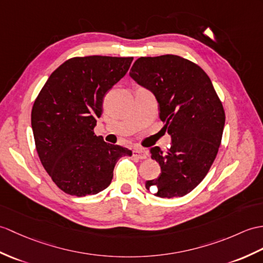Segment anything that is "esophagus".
Returning <instances> with one entry per match:
<instances>
[{
    "label": "esophagus",
    "instance_id": "esophagus-1",
    "mask_svg": "<svg viewBox=\"0 0 263 263\" xmlns=\"http://www.w3.org/2000/svg\"><path fill=\"white\" fill-rule=\"evenodd\" d=\"M132 154H133L134 158H138V159H141V160L146 159V157H148V152H146V150L141 149V148L134 149L132 151Z\"/></svg>",
    "mask_w": 263,
    "mask_h": 263
}]
</instances>
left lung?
<instances>
[{
    "label": "left lung",
    "instance_id": "8db88e82",
    "mask_svg": "<svg viewBox=\"0 0 263 263\" xmlns=\"http://www.w3.org/2000/svg\"><path fill=\"white\" fill-rule=\"evenodd\" d=\"M130 76L155 95L163 129L172 137L166 154L159 146L150 149L161 174L145 188L161 198L185 196L216 158L225 124L222 103L206 72L175 54L139 58Z\"/></svg>",
    "mask_w": 263,
    "mask_h": 263
}]
</instances>
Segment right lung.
I'll return each mask as SVG.
<instances>
[{
  "label": "right lung",
  "mask_w": 263,
  "mask_h": 263,
  "mask_svg": "<svg viewBox=\"0 0 263 263\" xmlns=\"http://www.w3.org/2000/svg\"><path fill=\"white\" fill-rule=\"evenodd\" d=\"M132 57L67 60L48 78L31 112L35 148L52 181L71 196L95 195L111 184L115 163L132 156L96 137L107 91L124 77Z\"/></svg>",
  "instance_id": "right-lung-1"
}]
</instances>
